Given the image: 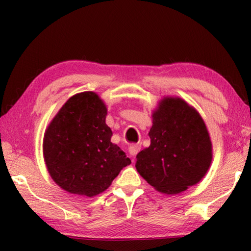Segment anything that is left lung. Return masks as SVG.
I'll use <instances>...</instances> for the list:
<instances>
[{"label":"left lung","mask_w":251,"mask_h":251,"mask_svg":"<svg viewBox=\"0 0 251 251\" xmlns=\"http://www.w3.org/2000/svg\"><path fill=\"white\" fill-rule=\"evenodd\" d=\"M107 109L95 93L84 92L63 105L46 129L44 158L53 180L72 194L103 193L131 161L110 142Z\"/></svg>","instance_id":"left-lung-1"}]
</instances>
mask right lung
I'll list each match as a JSON object with an SVG mask.
<instances>
[{
	"mask_svg": "<svg viewBox=\"0 0 251 251\" xmlns=\"http://www.w3.org/2000/svg\"><path fill=\"white\" fill-rule=\"evenodd\" d=\"M152 117L151 145L136 156V169L160 193L184 192L205 176L211 163L205 123L180 99H165Z\"/></svg>",
	"mask_w": 251,
	"mask_h": 251,
	"instance_id": "1",
	"label": "right lung"
}]
</instances>
